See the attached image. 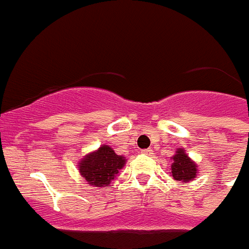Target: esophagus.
<instances>
[{
  "instance_id": "esophagus-1",
  "label": "esophagus",
  "mask_w": 249,
  "mask_h": 249,
  "mask_svg": "<svg viewBox=\"0 0 249 249\" xmlns=\"http://www.w3.org/2000/svg\"><path fill=\"white\" fill-rule=\"evenodd\" d=\"M141 153H142V154H145V156H152L153 150L152 149H144V150H141Z\"/></svg>"
}]
</instances>
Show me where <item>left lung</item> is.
<instances>
[{
	"instance_id": "left-lung-1",
	"label": "left lung",
	"mask_w": 249,
	"mask_h": 249,
	"mask_svg": "<svg viewBox=\"0 0 249 249\" xmlns=\"http://www.w3.org/2000/svg\"><path fill=\"white\" fill-rule=\"evenodd\" d=\"M171 159H172L171 176L174 178V180L182 184H189L199 174L198 164L186 154L184 148H178Z\"/></svg>"
}]
</instances>
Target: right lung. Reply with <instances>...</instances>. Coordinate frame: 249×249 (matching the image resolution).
Returning a JSON list of instances; mask_svg holds the SVG:
<instances>
[{
  "label": "right lung",
  "instance_id": "1",
  "mask_svg": "<svg viewBox=\"0 0 249 249\" xmlns=\"http://www.w3.org/2000/svg\"><path fill=\"white\" fill-rule=\"evenodd\" d=\"M126 160L124 157L118 156L109 145L104 144L83 156L77 163V168L87 184L101 189L110 185L124 167Z\"/></svg>",
  "mask_w": 249,
  "mask_h": 249
}]
</instances>
